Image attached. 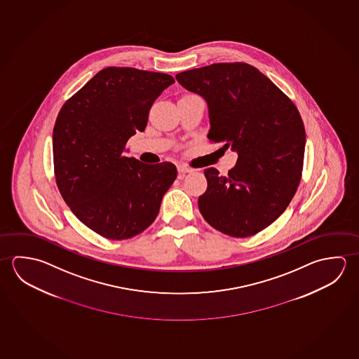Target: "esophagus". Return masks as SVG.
<instances>
[{"label": "esophagus", "instance_id": "34e87169", "mask_svg": "<svg viewBox=\"0 0 359 359\" xmlns=\"http://www.w3.org/2000/svg\"><path fill=\"white\" fill-rule=\"evenodd\" d=\"M177 170H178L180 173H182V175H184V173H191V172H194V170H192L191 167H187L186 164H178V165H177Z\"/></svg>", "mask_w": 359, "mask_h": 359}]
</instances>
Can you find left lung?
I'll return each instance as SVG.
<instances>
[{"label":"left lung","instance_id":"obj_1","mask_svg":"<svg viewBox=\"0 0 359 359\" xmlns=\"http://www.w3.org/2000/svg\"><path fill=\"white\" fill-rule=\"evenodd\" d=\"M176 79L208 104V140L238 154L229 176L213 167L203 170L201 215L229 236L256 235L285 211L302 178L305 128L298 108L246 62L212 64Z\"/></svg>","mask_w":359,"mask_h":359}]
</instances>
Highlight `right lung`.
I'll return each instance as SVG.
<instances>
[{
    "label": "right lung",
    "mask_w": 359,
    "mask_h": 359,
    "mask_svg": "<svg viewBox=\"0 0 359 359\" xmlns=\"http://www.w3.org/2000/svg\"><path fill=\"white\" fill-rule=\"evenodd\" d=\"M175 83L168 74L105 67L62 105L53 132L55 180L78 219L109 240L144 231L177 177L170 162L123 156L143 132L154 100Z\"/></svg>",
    "instance_id": "add662e5"
}]
</instances>
